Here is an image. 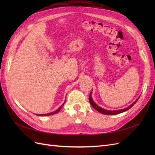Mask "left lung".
<instances>
[{"instance_id": "left-lung-1", "label": "left lung", "mask_w": 155, "mask_h": 155, "mask_svg": "<svg viewBox=\"0 0 155 155\" xmlns=\"http://www.w3.org/2000/svg\"><path fill=\"white\" fill-rule=\"evenodd\" d=\"M91 94H92V92H91V94H90V96H89V102H90L91 105L94 108V109H95L96 110H97L98 112H100V113H102V114H107V115L118 114L121 113V112H125V111H127V110H129V109H130V108L132 107L136 104V103H137V101L138 100L139 97H139L138 98V99L133 103V104H132L130 105H129L128 107L125 108V109H124L116 110H105V109H102L101 107H100L98 106L97 105H96V104H95V103H94V101L93 100H92Z\"/></svg>"}]
</instances>
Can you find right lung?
<instances>
[{
	"mask_svg": "<svg viewBox=\"0 0 155 155\" xmlns=\"http://www.w3.org/2000/svg\"><path fill=\"white\" fill-rule=\"evenodd\" d=\"M64 103H65V101H64ZM64 104L61 106L58 109H57L55 111H54V112H50V113H48V114H36V115H37V116H49V115H53V114H57L58 112H59V110H61V109L62 108V107L64 105Z\"/></svg>",
	"mask_w": 155,
	"mask_h": 155,
	"instance_id": "obj_1",
	"label": "right lung"
}]
</instances>
